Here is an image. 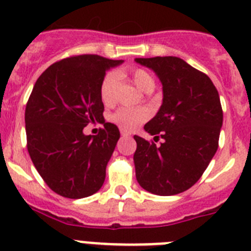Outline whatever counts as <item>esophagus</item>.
Here are the masks:
<instances>
[{
	"label": "esophagus",
	"instance_id": "34e87169",
	"mask_svg": "<svg viewBox=\"0 0 251 251\" xmlns=\"http://www.w3.org/2000/svg\"><path fill=\"white\" fill-rule=\"evenodd\" d=\"M121 134L123 137H128V136H130V132H128V130H126V129H121Z\"/></svg>",
	"mask_w": 251,
	"mask_h": 251
}]
</instances>
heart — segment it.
Listing matches in <instances>:
<instances>
[{
	"label": "heart",
	"instance_id": "1",
	"mask_svg": "<svg viewBox=\"0 0 251 251\" xmlns=\"http://www.w3.org/2000/svg\"><path fill=\"white\" fill-rule=\"evenodd\" d=\"M130 79L141 92L151 93L156 86L153 76L145 69H133L130 72ZM117 80H118V75L114 72L106 73L101 80L100 99L106 105L113 104L114 101ZM150 117L151 112L147 108H119L110 115V121L119 126L122 129L132 130L142 123H145Z\"/></svg>",
	"mask_w": 251,
	"mask_h": 251
}]
</instances>
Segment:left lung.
I'll use <instances>...</instances> for the list:
<instances>
[{
	"label": "left lung",
	"mask_w": 251,
	"mask_h": 251,
	"mask_svg": "<svg viewBox=\"0 0 251 251\" xmlns=\"http://www.w3.org/2000/svg\"><path fill=\"white\" fill-rule=\"evenodd\" d=\"M136 61L152 69L163 86L161 108L145 126L154 141H163L156 146L134 136L137 181L151 194H181L200 179L219 147L220 97L207 75L179 57H138Z\"/></svg>",
	"instance_id": "1"
}]
</instances>
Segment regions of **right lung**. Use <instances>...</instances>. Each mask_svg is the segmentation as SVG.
Segmentation results:
<instances>
[{"instance_id":"obj_1","label":"right lung","mask_w":251,"mask_h":251,"mask_svg":"<svg viewBox=\"0 0 251 251\" xmlns=\"http://www.w3.org/2000/svg\"><path fill=\"white\" fill-rule=\"evenodd\" d=\"M123 63L99 55L70 56L49 66L26 104L27 151L46 185L68 199L99 191L121 133L104 122L100 84L108 69ZM103 123L97 136H85L89 123Z\"/></svg>"}]
</instances>
